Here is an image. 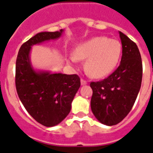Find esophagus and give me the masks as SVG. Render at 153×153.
Masks as SVG:
<instances>
[{
    "instance_id": "obj_1",
    "label": "esophagus",
    "mask_w": 153,
    "mask_h": 153,
    "mask_svg": "<svg viewBox=\"0 0 153 153\" xmlns=\"http://www.w3.org/2000/svg\"><path fill=\"white\" fill-rule=\"evenodd\" d=\"M81 84L82 85H86L87 81L85 80V79H81Z\"/></svg>"
}]
</instances>
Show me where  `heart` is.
<instances>
[{
  "label": "heart",
  "instance_id": "b5f03b06",
  "mask_svg": "<svg viewBox=\"0 0 153 153\" xmlns=\"http://www.w3.org/2000/svg\"><path fill=\"white\" fill-rule=\"evenodd\" d=\"M122 53L121 43L117 39L97 36L79 44L69 60H86L85 69L91 76L100 79L107 76L115 69Z\"/></svg>",
  "mask_w": 153,
  "mask_h": 153
}]
</instances>
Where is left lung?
<instances>
[{"label":"left lung","instance_id":"8db88e82","mask_svg":"<svg viewBox=\"0 0 153 153\" xmlns=\"http://www.w3.org/2000/svg\"><path fill=\"white\" fill-rule=\"evenodd\" d=\"M120 65L106 79L92 82L91 109L102 124L112 126L129 114L138 96L142 79V62L137 45L121 32Z\"/></svg>","mask_w":153,"mask_h":153}]
</instances>
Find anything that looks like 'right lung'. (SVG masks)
<instances>
[{"instance_id": "add662e5", "label": "right lung", "mask_w": 153, "mask_h": 153, "mask_svg": "<svg viewBox=\"0 0 153 153\" xmlns=\"http://www.w3.org/2000/svg\"><path fill=\"white\" fill-rule=\"evenodd\" d=\"M63 29L37 33L22 45L15 66V86L21 102L37 122L46 127L61 123L71 111L73 99L81 85L77 74L36 71L31 65V47L58 39Z\"/></svg>"}]
</instances>
